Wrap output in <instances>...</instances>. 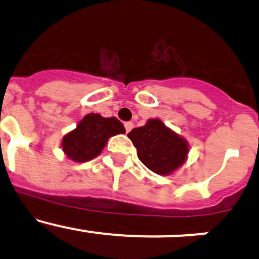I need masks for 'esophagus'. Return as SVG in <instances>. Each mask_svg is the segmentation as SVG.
<instances>
[{"mask_svg": "<svg viewBox=\"0 0 259 259\" xmlns=\"http://www.w3.org/2000/svg\"><path fill=\"white\" fill-rule=\"evenodd\" d=\"M124 126H125V130H126V133H129L130 130L133 129V126H134V124H133V122H130V121H127V122H125Z\"/></svg>", "mask_w": 259, "mask_h": 259, "instance_id": "1", "label": "esophagus"}]
</instances>
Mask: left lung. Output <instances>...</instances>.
I'll use <instances>...</instances> for the list:
<instances>
[{
	"instance_id": "left-lung-1",
	"label": "left lung",
	"mask_w": 259,
	"mask_h": 259,
	"mask_svg": "<svg viewBox=\"0 0 259 259\" xmlns=\"http://www.w3.org/2000/svg\"><path fill=\"white\" fill-rule=\"evenodd\" d=\"M127 138L137 148L138 158L159 176H170L185 163L189 153L187 140L169 129L160 119H149L135 127Z\"/></svg>"
}]
</instances>
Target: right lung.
Wrapping results in <instances>:
<instances>
[{
  "mask_svg": "<svg viewBox=\"0 0 259 259\" xmlns=\"http://www.w3.org/2000/svg\"><path fill=\"white\" fill-rule=\"evenodd\" d=\"M125 127L116 117H103L100 114H88L61 142L65 155L72 161L83 163L96 158L103 151L109 138L124 134Z\"/></svg>",
  "mask_w": 259,
  "mask_h": 259,
  "instance_id": "right-lung-1",
  "label": "right lung"
}]
</instances>
